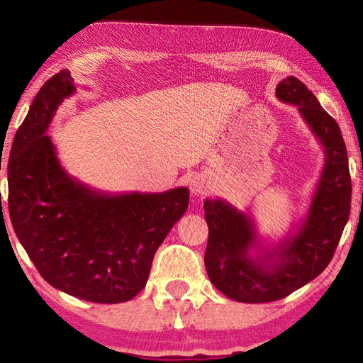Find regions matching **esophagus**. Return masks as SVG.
Masks as SVG:
<instances>
[{
    "label": "esophagus",
    "instance_id": "1",
    "mask_svg": "<svg viewBox=\"0 0 363 363\" xmlns=\"http://www.w3.org/2000/svg\"><path fill=\"white\" fill-rule=\"evenodd\" d=\"M189 187H190V192H192L194 195H205L210 192V184H208L205 177H201V176L192 177L189 182Z\"/></svg>",
    "mask_w": 363,
    "mask_h": 363
}]
</instances>
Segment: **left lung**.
I'll list each match as a JSON object with an SVG mask.
<instances>
[{
	"label": "left lung",
	"mask_w": 363,
	"mask_h": 363,
	"mask_svg": "<svg viewBox=\"0 0 363 363\" xmlns=\"http://www.w3.org/2000/svg\"><path fill=\"white\" fill-rule=\"evenodd\" d=\"M279 101L296 106L323 147L325 163L306 218L275 245H264L253 219L220 199H206L210 235L205 267L211 284L238 303H270L309 284L328 266L351 213L347 150L337 123L298 78L275 89Z\"/></svg>",
	"instance_id": "obj_1"
}]
</instances>
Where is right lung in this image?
I'll list each match as a JSON object with an SVG mask.
<instances>
[{
	"mask_svg": "<svg viewBox=\"0 0 363 363\" xmlns=\"http://www.w3.org/2000/svg\"><path fill=\"white\" fill-rule=\"evenodd\" d=\"M75 93L70 72L60 70L43 84L16 133L11 223L49 285L91 303H125L145 286L158 247L187 211L189 189L112 195L72 177L46 131Z\"/></svg>",
	"mask_w": 363,
	"mask_h": 363,
	"instance_id": "add662e5",
	"label": "right lung"
}]
</instances>
